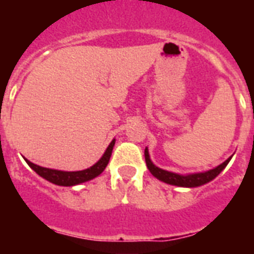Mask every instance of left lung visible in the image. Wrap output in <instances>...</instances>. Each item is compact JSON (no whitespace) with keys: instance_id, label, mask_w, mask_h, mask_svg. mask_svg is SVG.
Returning a JSON list of instances; mask_svg holds the SVG:
<instances>
[{"instance_id":"left-lung-1","label":"left lung","mask_w":254,"mask_h":254,"mask_svg":"<svg viewBox=\"0 0 254 254\" xmlns=\"http://www.w3.org/2000/svg\"><path fill=\"white\" fill-rule=\"evenodd\" d=\"M232 157H229L227 161L219 165V166L213 167V169L208 170V171H203V173H192V174H178L171 173L167 170H163L161 167L155 166L154 163L151 162L150 155H149V149H145V161H146V166L149 169L153 177L159 179L161 182H165L167 185L178 186V187H187V189H192V187H199L203 186L208 182L213 181L219 174L225 169V166L228 165Z\"/></svg>"}]
</instances>
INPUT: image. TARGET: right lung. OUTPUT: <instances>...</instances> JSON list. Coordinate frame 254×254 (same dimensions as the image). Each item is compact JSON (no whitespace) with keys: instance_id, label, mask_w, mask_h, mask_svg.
Instances as JSON below:
<instances>
[{"instance_id":"right-lung-1","label":"right lung","mask_w":254,"mask_h":254,"mask_svg":"<svg viewBox=\"0 0 254 254\" xmlns=\"http://www.w3.org/2000/svg\"><path fill=\"white\" fill-rule=\"evenodd\" d=\"M116 139H112V142L109 143V146L107 147V150L104 151L103 157L97 161V162L93 165V166L88 167L85 170H80V171H63V170H55V169H47V167L38 166L35 163L30 162L29 159L25 161L27 162L31 169L35 171V173L42 177L46 181L51 182L54 185L57 186H65V187H71V186L80 185V183H84V182L91 181L93 178L99 177L100 174L103 173L105 167L108 166V162L111 159L112 150H113V146H115Z\"/></svg>"}]
</instances>
